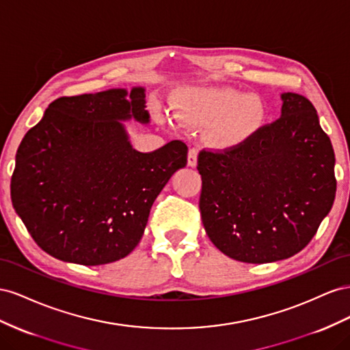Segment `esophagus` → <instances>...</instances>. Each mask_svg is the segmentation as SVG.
<instances>
[{
  "instance_id": "obj_1",
  "label": "esophagus",
  "mask_w": 350,
  "mask_h": 350,
  "mask_svg": "<svg viewBox=\"0 0 350 350\" xmlns=\"http://www.w3.org/2000/svg\"><path fill=\"white\" fill-rule=\"evenodd\" d=\"M196 164H198V149L192 148V149H189V152H187V165L196 167Z\"/></svg>"
}]
</instances>
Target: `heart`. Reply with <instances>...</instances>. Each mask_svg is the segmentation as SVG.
Listing matches in <instances>:
<instances>
[{
    "instance_id": "obj_1",
    "label": "heart",
    "mask_w": 350,
    "mask_h": 350,
    "mask_svg": "<svg viewBox=\"0 0 350 350\" xmlns=\"http://www.w3.org/2000/svg\"><path fill=\"white\" fill-rule=\"evenodd\" d=\"M174 116L192 126L213 124L208 142L217 148L230 146L258 127L264 117L261 99L233 88H195L178 95Z\"/></svg>"
}]
</instances>
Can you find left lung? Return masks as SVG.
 <instances>
[{"mask_svg":"<svg viewBox=\"0 0 350 350\" xmlns=\"http://www.w3.org/2000/svg\"><path fill=\"white\" fill-rule=\"evenodd\" d=\"M282 114L221 154L202 151V223L236 261L291 258L311 242L336 196L334 151L302 95L282 94Z\"/></svg>","mask_w":350,"mask_h":350,"instance_id":"1","label":"left lung"}]
</instances>
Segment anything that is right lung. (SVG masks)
<instances>
[{"label":"right lung","instance_id":"add662e5","mask_svg":"<svg viewBox=\"0 0 350 350\" xmlns=\"http://www.w3.org/2000/svg\"><path fill=\"white\" fill-rule=\"evenodd\" d=\"M145 88L63 96L48 105L16 154L12 202L46 254L103 265L131 254L149 211L187 146L172 141L139 152L123 122L148 124Z\"/></svg>","mask_w":350,"mask_h":350}]
</instances>
